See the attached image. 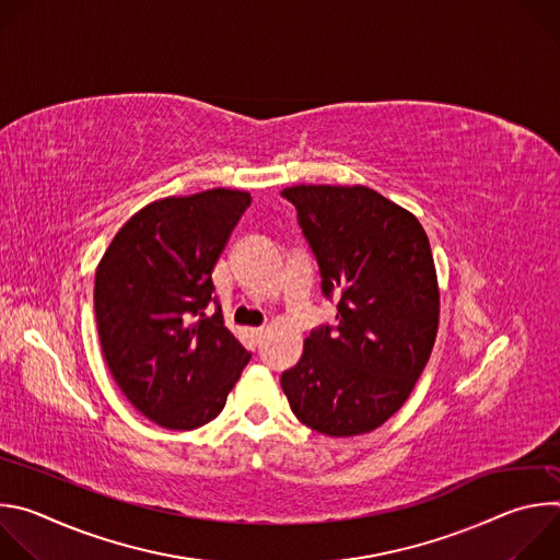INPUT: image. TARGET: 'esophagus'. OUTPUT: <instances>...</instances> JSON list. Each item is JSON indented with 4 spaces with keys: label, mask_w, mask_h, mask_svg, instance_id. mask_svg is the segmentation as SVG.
<instances>
[{
    "label": "esophagus",
    "mask_w": 560,
    "mask_h": 560,
    "mask_svg": "<svg viewBox=\"0 0 560 560\" xmlns=\"http://www.w3.org/2000/svg\"><path fill=\"white\" fill-rule=\"evenodd\" d=\"M266 332H268V330H266V328H257V330H253V337H255V339H257V341H261V339H264V337H266Z\"/></svg>",
    "instance_id": "1"
}]
</instances>
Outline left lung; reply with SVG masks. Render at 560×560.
I'll return each mask as SVG.
<instances>
[{
    "label": "left lung",
    "instance_id": "left-lung-1",
    "mask_svg": "<svg viewBox=\"0 0 560 560\" xmlns=\"http://www.w3.org/2000/svg\"><path fill=\"white\" fill-rule=\"evenodd\" d=\"M281 197L316 259L337 324L318 326L281 374L294 417L328 436L383 425L419 381L439 328V285L419 219L365 186H292Z\"/></svg>",
    "mask_w": 560,
    "mask_h": 560
}]
</instances>
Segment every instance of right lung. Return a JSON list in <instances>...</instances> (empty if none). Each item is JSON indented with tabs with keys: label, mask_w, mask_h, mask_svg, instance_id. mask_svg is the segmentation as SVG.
<instances>
[{
	"label": "right lung",
	"mask_w": 560,
	"mask_h": 560,
	"mask_svg": "<svg viewBox=\"0 0 560 560\" xmlns=\"http://www.w3.org/2000/svg\"><path fill=\"white\" fill-rule=\"evenodd\" d=\"M250 206L242 190L168 197L132 214L95 275L104 359L128 401L168 430H195L225 406L250 352L223 326L212 268Z\"/></svg>",
	"instance_id": "right-lung-1"
}]
</instances>
